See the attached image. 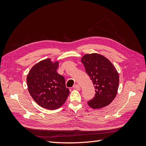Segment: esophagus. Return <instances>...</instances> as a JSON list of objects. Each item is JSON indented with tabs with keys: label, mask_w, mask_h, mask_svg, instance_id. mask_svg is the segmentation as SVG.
<instances>
[{
	"label": "esophagus",
	"mask_w": 146,
	"mask_h": 146,
	"mask_svg": "<svg viewBox=\"0 0 146 146\" xmlns=\"http://www.w3.org/2000/svg\"><path fill=\"white\" fill-rule=\"evenodd\" d=\"M73 88L78 90H80V86L79 85L76 84V85H75L73 86Z\"/></svg>",
	"instance_id": "obj_1"
}]
</instances>
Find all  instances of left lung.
Wrapping results in <instances>:
<instances>
[{
	"label": "left lung",
	"instance_id": "left-lung-1",
	"mask_svg": "<svg viewBox=\"0 0 146 146\" xmlns=\"http://www.w3.org/2000/svg\"><path fill=\"white\" fill-rule=\"evenodd\" d=\"M82 62L95 89V95L88 102V105L97 109L109 105L119 88V76L115 68L108 59L98 54H86Z\"/></svg>",
	"mask_w": 146,
	"mask_h": 146
}]
</instances>
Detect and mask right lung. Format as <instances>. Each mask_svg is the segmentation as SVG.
<instances>
[{"label": "right lung", "mask_w": 146, "mask_h": 146, "mask_svg": "<svg viewBox=\"0 0 146 146\" xmlns=\"http://www.w3.org/2000/svg\"><path fill=\"white\" fill-rule=\"evenodd\" d=\"M58 62L50 59L39 62L30 70L27 84L30 95L40 106L49 110L60 108L70 94L64 77L57 73Z\"/></svg>", "instance_id": "obj_1"}]
</instances>
